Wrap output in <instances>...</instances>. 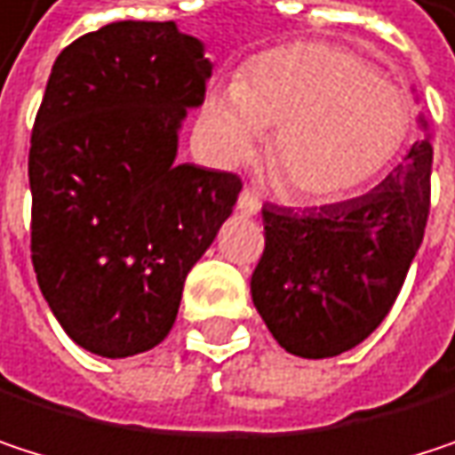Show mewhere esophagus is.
Wrapping results in <instances>:
<instances>
[{"label":"esophagus","mask_w":455,"mask_h":455,"mask_svg":"<svg viewBox=\"0 0 455 455\" xmlns=\"http://www.w3.org/2000/svg\"><path fill=\"white\" fill-rule=\"evenodd\" d=\"M259 198H257V193L254 190H249V188H243L241 190V196H238V212L241 214H246V217H254L257 212H259Z\"/></svg>","instance_id":"34e87169"}]
</instances>
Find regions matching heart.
<instances>
[{
  "label": "heart",
  "instance_id": "obj_1",
  "mask_svg": "<svg viewBox=\"0 0 455 455\" xmlns=\"http://www.w3.org/2000/svg\"><path fill=\"white\" fill-rule=\"evenodd\" d=\"M198 129L217 166L249 161L265 129H275L267 164L283 190L326 201L365 185L395 158L408 100L352 52L291 44L259 58L243 82L212 87Z\"/></svg>",
  "mask_w": 455,
  "mask_h": 455
}]
</instances>
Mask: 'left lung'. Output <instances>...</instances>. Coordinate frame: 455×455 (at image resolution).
Segmentation results:
<instances>
[{
  "label": "left lung",
  "instance_id": "left-lung-1",
  "mask_svg": "<svg viewBox=\"0 0 455 455\" xmlns=\"http://www.w3.org/2000/svg\"><path fill=\"white\" fill-rule=\"evenodd\" d=\"M413 142L373 190L321 209L265 206V251L251 302L275 341L299 357H334L387 318L429 214L432 137Z\"/></svg>",
  "mask_w": 455,
  "mask_h": 455
}]
</instances>
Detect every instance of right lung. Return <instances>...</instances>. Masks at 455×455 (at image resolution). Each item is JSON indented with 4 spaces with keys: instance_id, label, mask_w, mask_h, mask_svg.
Wrapping results in <instances>:
<instances>
[{
    "instance_id": "obj_1",
    "label": "right lung",
    "mask_w": 455,
    "mask_h": 455,
    "mask_svg": "<svg viewBox=\"0 0 455 455\" xmlns=\"http://www.w3.org/2000/svg\"><path fill=\"white\" fill-rule=\"evenodd\" d=\"M212 60L172 20H116L68 44L31 132V259L63 331L100 357L153 349L241 180L180 164Z\"/></svg>"
}]
</instances>
